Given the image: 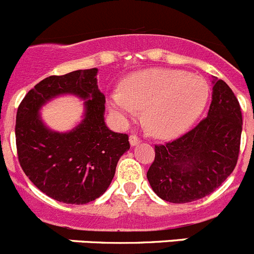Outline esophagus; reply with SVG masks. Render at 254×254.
Returning a JSON list of instances; mask_svg holds the SVG:
<instances>
[{
  "instance_id": "obj_1",
  "label": "esophagus",
  "mask_w": 254,
  "mask_h": 254,
  "mask_svg": "<svg viewBox=\"0 0 254 254\" xmlns=\"http://www.w3.org/2000/svg\"><path fill=\"white\" fill-rule=\"evenodd\" d=\"M139 142H141V139H139L138 137L136 136V134H131V136H129V144H131L132 147L137 146V144H138Z\"/></svg>"
}]
</instances>
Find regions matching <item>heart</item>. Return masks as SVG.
Listing matches in <instances>:
<instances>
[{
	"label": "heart",
	"instance_id": "obj_1",
	"mask_svg": "<svg viewBox=\"0 0 254 254\" xmlns=\"http://www.w3.org/2000/svg\"><path fill=\"white\" fill-rule=\"evenodd\" d=\"M208 84L202 77L171 68H147L126 77L121 89L108 96L120 122H129L144 111V126L156 138H176L203 112Z\"/></svg>",
	"mask_w": 254,
	"mask_h": 254
}]
</instances>
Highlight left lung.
I'll return each mask as SVG.
<instances>
[{
    "mask_svg": "<svg viewBox=\"0 0 254 254\" xmlns=\"http://www.w3.org/2000/svg\"><path fill=\"white\" fill-rule=\"evenodd\" d=\"M208 115L182 137L154 146L147 172L162 199L188 203L211 194L233 172L240 153L242 112L228 84L213 77Z\"/></svg>",
    "mask_w": 254,
    "mask_h": 254,
    "instance_id": "left-lung-1",
    "label": "left lung"
}]
</instances>
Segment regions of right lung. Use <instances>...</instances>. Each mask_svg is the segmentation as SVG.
I'll return each mask as SVG.
<instances>
[{"mask_svg":"<svg viewBox=\"0 0 254 254\" xmlns=\"http://www.w3.org/2000/svg\"><path fill=\"white\" fill-rule=\"evenodd\" d=\"M97 72L78 69L47 77L17 110L14 131L21 167L41 192L62 203L84 204L101 197L112 182L118 159L129 149L128 136L106 126ZM64 94L83 99L85 115L74 129L62 134L48 128L39 110Z\"/></svg>","mask_w":254,"mask_h":254,"instance_id":"obj_1","label":"right lung"}]
</instances>
